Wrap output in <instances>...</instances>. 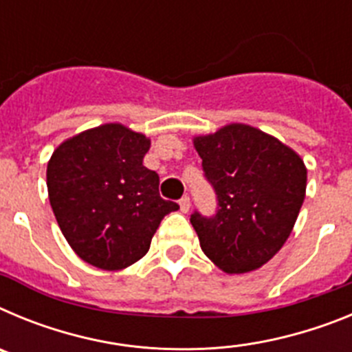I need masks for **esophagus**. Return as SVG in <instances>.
I'll return each mask as SVG.
<instances>
[{
    "label": "esophagus",
    "mask_w": 352,
    "mask_h": 352,
    "mask_svg": "<svg viewBox=\"0 0 352 352\" xmlns=\"http://www.w3.org/2000/svg\"><path fill=\"white\" fill-rule=\"evenodd\" d=\"M179 208H182L183 213H188V210H190V197H188V195H183V197L179 199Z\"/></svg>",
    "instance_id": "34e87169"
}]
</instances>
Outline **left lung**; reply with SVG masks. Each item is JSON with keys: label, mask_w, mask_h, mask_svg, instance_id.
<instances>
[{"label": "left lung", "mask_w": 352, "mask_h": 352, "mask_svg": "<svg viewBox=\"0 0 352 352\" xmlns=\"http://www.w3.org/2000/svg\"><path fill=\"white\" fill-rule=\"evenodd\" d=\"M217 213L190 214L201 248L226 273L261 268L284 247L307 190L300 155L273 135L231 123L194 138Z\"/></svg>", "instance_id": "left-lung-1"}]
</instances>
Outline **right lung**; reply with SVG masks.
I'll return each mask as SVG.
<instances>
[{
  "label": "right lung",
  "mask_w": 352,
  "mask_h": 352,
  "mask_svg": "<svg viewBox=\"0 0 352 352\" xmlns=\"http://www.w3.org/2000/svg\"><path fill=\"white\" fill-rule=\"evenodd\" d=\"M149 139L121 123L80 132L47 164L52 211L72 250L100 270L146 256L162 219L179 210L158 194V174L142 166Z\"/></svg>",
  "instance_id": "obj_1"
}]
</instances>
